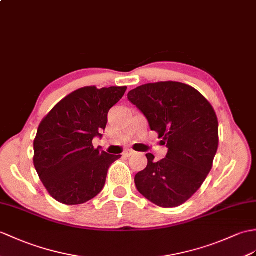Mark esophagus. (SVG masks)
I'll return each mask as SVG.
<instances>
[{"label": "esophagus", "instance_id": "obj_1", "mask_svg": "<svg viewBox=\"0 0 256 256\" xmlns=\"http://www.w3.org/2000/svg\"><path fill=\"white\" fill-rule=\"evenodd\" d=\"M134 154H135L134 150H124L123 155L126 156V157H130V156H133Z\"/></svg>", "mask_w": 256, "mask_h": 256}]
</instances>
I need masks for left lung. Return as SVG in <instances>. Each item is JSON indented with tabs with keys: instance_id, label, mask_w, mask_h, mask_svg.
I'll list each match as a JSON object with an SVG mask.
<instances>
[{
	"instance_id": "left-lung-1",
	"label": "left lung",
	"mask_w": 256,
	"mask_h": 256,
	"mask_svg": "<svg viewBox=\"0 0 256 256\" xmlns=\"http://www.w3.org/2000/svg\"><path fill=\"white\" fill-rule=\"evenodd\" d=\"M128 99L168 148L158 162L147 154V167L135 176L136 188L157 206L182 205L212 170L218 148L215 111L195 88L179 82L142 85L130 90Z\"/></svg>"
}]
</instances>
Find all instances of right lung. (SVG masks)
Masks as SVG:
<instances>
[{
    "label": "right lung",
    "instance_id": "add662e5",
    "mask_svg": "<svg viewBox=\"0 0 256 256\" xmlns=\"http://www.w3.org/2000/svg\"><path fill=\"white\" fill-rule=\"evenodd\" d=\"M128 87H84L61 100L41 121L34 140V164L53 198L78 205L97 196L110 166L121 155L94 148L108 112Z\"/></svg>",
    "mask_w": 256,
    "mask_h": 256
}]
</instances>
